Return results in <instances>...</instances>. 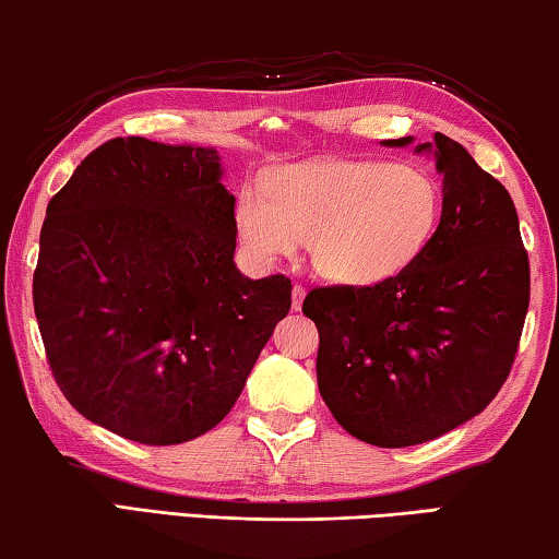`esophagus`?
Masks as SVG:
<instances>
[{
    "mask_svg": "<svg viewBox=\"0 0 559 559\" xmlns=\"http://www.w3.org/2000/svg\"><path fill=\"white\" fill-rule=\"evenodd\" d=\"M302 298H306V288L293 286V310L302 308Z\"/></svg>",
    "mask_w": 559,
    "mask_h": 559,
    "instance_id": "34e87169",
    "label": "esophagus"
}]
</instances>
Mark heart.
Here are the masks:
<instances>
[{"label":"heart","instance_id":"obj_1","mask_svg":"<svg viewBox=\"0 0 559 559\" xmlns=\"http://www.w3.org/2000/svg\"><path fill=\"white\" fill-rule=\"evenodd\" d=\"M441 192L414 167L374 159H308L246 185L236 226L253 257H293L310 241L320 276L370 286L400 273L437 231Z\"/></svg>","mask_w":559,"mask_h":559}]
</instances>
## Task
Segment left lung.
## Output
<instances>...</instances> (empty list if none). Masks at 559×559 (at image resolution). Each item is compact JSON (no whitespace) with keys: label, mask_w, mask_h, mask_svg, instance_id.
Here are the masks:
<instances>
[{"label":"left lung","mask_w":559,"mask_h":559,"mask_svg":"<svg viewBox=\"0 0 559 559\" xmlns=\"http://www.w3.org/2000/svg\"><path fill=\"white\" fill-rule=\"evenodd\" d=\"M433 157L441 219L419 257L374 286H320L302 300L328 409L380 449L431 441L484 412L527 316L530 263L508 189L441 132Z\"/></svg>","instance_id":"1"}]
</instances>
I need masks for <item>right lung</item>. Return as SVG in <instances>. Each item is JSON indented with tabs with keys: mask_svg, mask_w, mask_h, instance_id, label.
Here are the masks:
<instances>
[{
	"mask_svg": "<svg viewBox=\"0 0 559 559\" xmlns=\"http://www.w3.org/2000/svg\"><path fill=\"white\" fill-rule=\"evenodd\" d=\"M212 147L112 138L51 197L34 313L66 400L147 447L214 429L290 310V278L234 263V194Z\"/></svg>",
	"mask_w": 559,
	"mask_h": 559,
	"instance_id": "1",
	"label": "right lung"
}]
</instances>
